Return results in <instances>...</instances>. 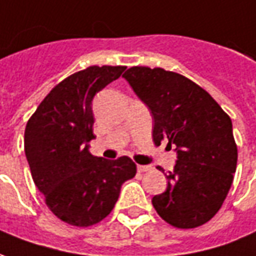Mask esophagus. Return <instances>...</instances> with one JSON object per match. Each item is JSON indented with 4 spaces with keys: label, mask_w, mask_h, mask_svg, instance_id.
<instances>
[{
    "label": "esophagus",
    "mask_w": 256,
    "mask_h": 256,
    "mask_svg": "<svg viewBox=\"0 0 256 256\" xmlns=\"http://www.w3.org/2000/svg\"><path fill=\"white\" fill-rule=\"evenodd\" d=\"M137 170L142 173V172H148L151 170V166H146V165H138L137 166Z\"/></svg>",
    "instance_id": "34e87169"
}]
</instances>
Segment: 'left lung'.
I'll list each match as a JSON object with an SVG mask.
<instances>
[{"label": "left lung", "mask_w": 256, "mask_h": 256, "mask_svg": "<svg viewBox=\"0 0 256 256\" xmlns=\"http://www.w3.org/2000/svg\"><path fill=\"white\" fill-rule=\"evenodd\" d=\"M123 78L152 114L154 144L166 142L178 152L165 192L152 198L154 208L173 228L202 226L224 202L237 168L230 116L180 73L133 66Z\"/></svg>", "instance_id": "obj_1"}]
</instances>
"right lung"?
Masks as SVG:
<instances>
[{
	"label": "right lung",
	"mask_w": 256,
	"mask_h": 256,
	"mask_svg": "<svg viewBox=\"0 0 256 256\" xmlns=\"http://www.w3.org/2000/svg\"><path fill=\"white\" fill-rule=\"evenodd\" d=\"M126 66H88L64 78L28 120L24 152L33 182L50 210L78 228L97 224L110 215L122 184L136 176L128 156L115 160L88 152L94 114L91 101Z\"/></svg>",
	"instance_id": "1"
}]
</instances>
